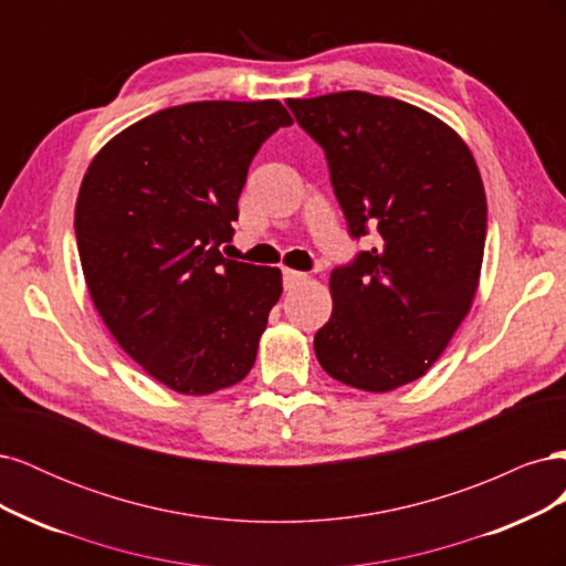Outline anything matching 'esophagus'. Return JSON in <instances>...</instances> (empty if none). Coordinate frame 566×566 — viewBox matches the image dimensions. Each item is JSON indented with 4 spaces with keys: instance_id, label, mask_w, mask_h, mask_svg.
I'll return each instance as SVG.
<instances>
[{
    "instance_id": "obj_1",
    "label": "esophagus",
    "mask_w": 566,
    "mask_h": 566,
    "mask_svg": "<svg viewBox=\"0 0 566 566\" xmlns=\"http://www.w3.org/2000/svg\"><path fill=\"white\" fill-rule=\"evenodd\" d=\"M304 281H306V273H302V271H293V269H285L283 271V283H285L287 290L290 287H297Z\"/></svg>"
}]
</instances>
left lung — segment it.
I'll return each mask as SVG.
<instances>
[{
	"instance_id": "1",
	"label": "left lung",
	"mask_w": 566,
	"mask_h": 566,
	"mask_svg": "<svg viewBox=\"0 0 566 566\" xmlns=\"http://www.w3.org/2000/svg\"><path fill=\"white\" fill-rule=\"evenodd\" d=\"M287 108L325 150L352 235H366V224L380 233L378 248L331 273L318 364L364 391L403 387L449 347L482 276L486 193L472 150L399 98L335 92Z\"/></svg>"
}]
</instances>
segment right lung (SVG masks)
<instances>
[{"instance_id":"1","label":"right lung","mask_w":566,"mask_h":566,"mask_svg":"<svg viewBox=\"0 0 566 566\" xmlns=\"http://www.w3.org/2000/svg\"><path fill=\"white\" fill-rule=\"evenodd\" d=\"M293 125L281 101H196L153 113L101 148L82 177L75 235L90 297L153 380L212 394L254 366L276 266L227 260L254 153Z\"/></svg>"}]
</instances>
